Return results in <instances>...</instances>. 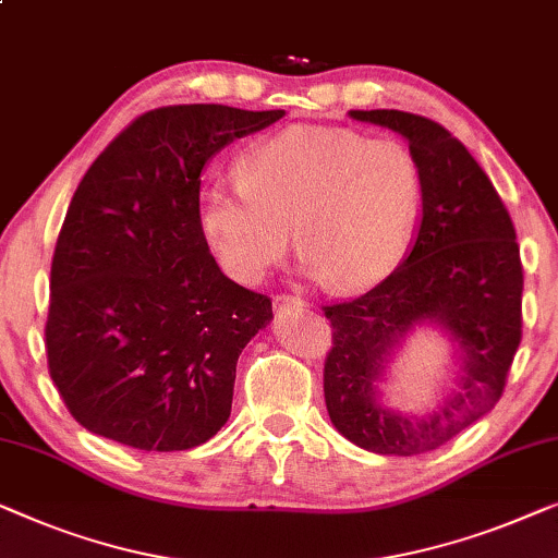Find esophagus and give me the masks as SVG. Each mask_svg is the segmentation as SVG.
<instances>
[{"mask_svg": "<svg viewBox=\"0 0 558 558\" xmlns=\"http://www.w3.org/2000/svg\"><path fill=\"white\" fill-rule=\"evenodd\" d=\"M304 302L299 296H292V294H279L277 299H274V310L277 312H284V310H302Z\"/></svg>", "mask_w": 558, "mask_h": 558, "instance_id": "34e87169", "label": "esophagus"}]
</instances>
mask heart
I'll return each instance as SVG.
<instances>
[{
    "mask_svg": "<svg viewBox=\"0 0 558 558\" xmlns=\"http://www.w3.org/2000/svg\"><path fill=\"white\" fill-rule=\"evenodd\" d=\"M423 196V171L405 143L294 125L252 145L241 179L208 183L198 221L241 284H256L287 254L294 229L306 277L352 294L405 259Z\"/></svg>",
    "mask_w": 558,
    "mask_h": 558,
    "instance_id": "obj_1",
    "label": "heart"
}]
</instances>
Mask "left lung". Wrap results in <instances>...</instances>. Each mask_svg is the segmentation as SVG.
<instances>
[{"label": "left lung", "instance_id": "left-lung-1", "mask_svg": "<svg viewBox=\"0 0 558 558\" xmlns=\"http://www.w3.org/2000/svg\"><path fill=\"white\" fill-rule=\"evenodd\" d=\"M352 120L402 135L423 171V214L402 264L354 302L325 306L332 350L325 402L357 448L417 456L440 448L496 408L521 344L523 269L504 201L446 128L402 110H350ZM417 326L454 344V377L423 416L390 409L378 385Z\"/></svg>", "mask_w": 558, "mask_h": 558}]
</instances>
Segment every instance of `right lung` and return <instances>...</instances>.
<instances>
[{
  "instance_id": "add662e5",
  "label": "right lung",
  "mask_w": 558,
  "mask_h": 558,
  "mask_svg": "<svg viewBox=\"0 0 558 558\" xmlns=\"http://www.w3.org/2000/svg\"><path fill=\"white\" fill-rule=\"evenodd\" d=\"M279 118L229 105L150 110L80 181L54 246L45 337L52 383L90 433L171 453L229 420L239 354L274 314L208 252L201 175Z\"/></svg>"
}]
</instances>
